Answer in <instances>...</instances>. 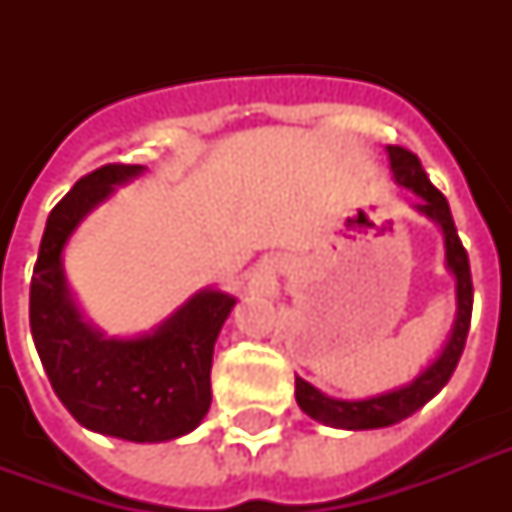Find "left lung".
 Listing matches in <instances>:
<instances>
[{
    "instance_id": "1",
    "label": "left lung",
    "mask_w": 512,
    "mask_h": 512,
    "mask_svg": "<svg viewBox=\"0 0 512 512\" xmlns=\"http://www.w3.org/2000/svg\"><path fill=\"white\" fill-rule=\"evenodd\" d=\"M388 156L396 183L417 193L422 199L417 209L422 215H428L433 223L441 225V231H444L446 268L454 273V281H457V319H454L452 337L441 350V356L404 388L388 390V393L364 398V401H342V398L324 396L321 390L313 388L311 382H305L303 377H295V398L300 409L316 422L329 425V428L372 430L388 428V425L406 420L409 414L428 404L430 398L449 382L452 372L457 369L462 350H465V340H468L470 313H473V279H470L468 252L462 247L457 228H454L452 212H449V201L436 185L430 183L425 170H422L420 159L409 148L388 146Z\"/></svg>"
}]
</instances>
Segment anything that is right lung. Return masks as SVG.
Listing matches in <instances>:
<instances>
[{
    "instance_id": "obj_1",
    "label": "right lung",
    "mask_w": 512,
    "mask_h": 512,
    "mask_svg": "<svg viewBox=\"0 0 512 512\" xmlns=\"http://www.w3.org/2000/svg\"><path fill=\"white\" fill-rule=\"evenodd\" d=\"M140 164H106L76 180L44 225L31 276L28 319L55 396L74 420L103 436L159 444L191 433L212 404V350L236 297L201 289L140 337H106L82 319L63 273V247L84 215Z\"/></svg>"
}]
</instances>
